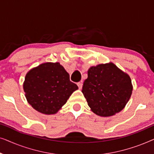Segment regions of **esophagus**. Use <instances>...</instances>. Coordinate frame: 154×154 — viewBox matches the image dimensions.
<instances>
[{
	"label": "esophagus",
	"mask_w": 154,
	"mask_h": 154,
	"mask_svg": "<svg viewBox=\"0 0 154 154\" xmlns=\"http://www.w3.org/2000/svg\"><path fill=\"white\" fill-rule=\"evenodd\" d=\"M77 85H78V86H79V89H81L82 87H83V82H82V81L79 82V83H77Z\"/></svg>",
	"instance_id": "1"
}]
</instances>
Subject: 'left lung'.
I'll return each mask as SVG.
<instances>
[{
    "label": "left lung",
    "instance_id": "obj_1",
    "mask_svg": "<svg viewBox=\"0 0 154 154\" xmlns=\"http://www.w3.org/2000/svg\"><path fill=\"white\" fill-rule=\"evenodd\" d=\"M132 89L130 75L109 62L88 69L82 92L92 112L109 117L125 108Z\"/></svg>",
    "mask_w": 154,
    "mask_h": 154
}]
</instances>
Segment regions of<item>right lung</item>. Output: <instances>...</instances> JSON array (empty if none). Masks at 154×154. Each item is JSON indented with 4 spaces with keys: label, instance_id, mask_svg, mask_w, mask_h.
I'll return each instance as SVG.
<instances>
[{
    "label": "right lung",
    "instance_id": "obj_1",
    "mask_svg": "<svg viewBox=\"0 0 154 154\" xmlns=\"http://www.w3.org/2000/svg\"><path fill=\"white\" fill-rule=\"evenodd\" d=\"M23 89L27 102L35 110L46 115L55 114L69 97L79 89L59 62H45L29 70Z\"/></svg>",
    "mask_w": 154,
    "mask_h": 154
}]
</instances>
